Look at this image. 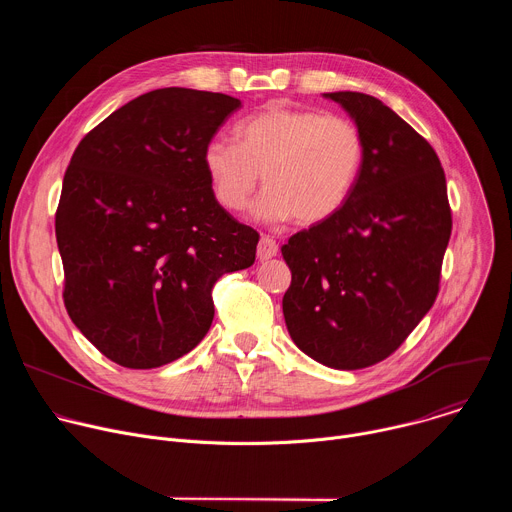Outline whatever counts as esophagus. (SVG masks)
Listing matches in <instances>:
<instances>
[{
  "mask_svg": "<svg viewBox=\"0 0 512 512\" xmlns=\"http://www.w3.org/2000/svg\"><path fill=\"white\" fill-rule=\"evenodd\" d=\"M277 251H279V245L275 243V239H271L269 235H263L261 241H259V245H257V257H259V261H267V259L275 257Z\"/></svg>",
  "mask_w": 512,
  "mask_h": 512,
  "instance_id": "obj_1",
  "label": "esophagus"
}]
</instances>
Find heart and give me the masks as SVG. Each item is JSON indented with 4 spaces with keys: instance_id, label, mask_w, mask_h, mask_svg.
Returning a JSON list of instances; mask_svg holds the SVG:
<instances>
[{
    "instance_id": "1",
    "label": "heart",
    "mask_w": 512,
    "mask_h": 512,
    "mask_svg": "<svg viewBox=\"0 0 512 512\" xmlns=\"http://www.w3.org/2000/svg\"><path fill=\"white\" fill-rule=\"evenodd\" d=\"M235 139L206 143L204 172L214 198L233 212L247 206L263 172L267 190L255 204L263 221H328L352 196L367 160V141L352 119L283 103L243 119Z\"/></svg>"
}]
</instances>
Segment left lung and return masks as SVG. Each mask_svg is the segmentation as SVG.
Listing matches in <instances>:
<instances>
[{"label":"left lung","instance_id":"1","mask_svg":"<svg viewBox=\"0 0 512 512\" xmlns=\"http://www.w3.org/2000/svg\"><path fill=\"white\" fill-rule=\"evenodd\" d=\"M367 141L348 202L289 237L283 318L296 346L330 369H367L391 356L440 291L452 235L446 174L435 150L379 99L338 91Z\"/></svg>","mask_w":512,"mask_h":512}]
</instances>
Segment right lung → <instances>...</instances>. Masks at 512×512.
Wrapping results in <instances>:
<instances>
[{
	"label": "right lung",
	"instance_id": "add662e5",
	"mask_svg": "<svg viewBox=\"0 0 512 512\" xmlns=\"http://www.w3.org/2000/svg\"><path fill=\"white\" fill-rule=\"evenodd\" d=\"M241 101L168 87L91 129L64 172L56 243L64 306L109 360L156 369L214 318L212 287L255 263L259 233L214 198L202 152Z\"/></svg>",
	"mask_w": 512,
	"mask_h": 512
}]
</instances>
